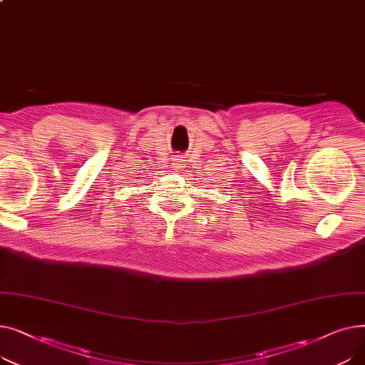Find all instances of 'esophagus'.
Returning a JSON list of instances; mask_svg holds the SVG:
<instances>
[{
  "label": "esophagus",
  "mask_w": 365,
  "mask_h": 365,
  "mask_svg": "<svg viewBox=\"0 0 365 365\" xmlns=\"http://www.w3.org/2000/svg\"><path fill=\"white\" fill-rule=\"evenodd\" d=\"M183 158H185L183 155H178V157H176V160H175V163H176L179 167H183V165H185V164H183V161H185Z\"/></svg>",
  "instance_id": "34e87169"
}]
</instances>
